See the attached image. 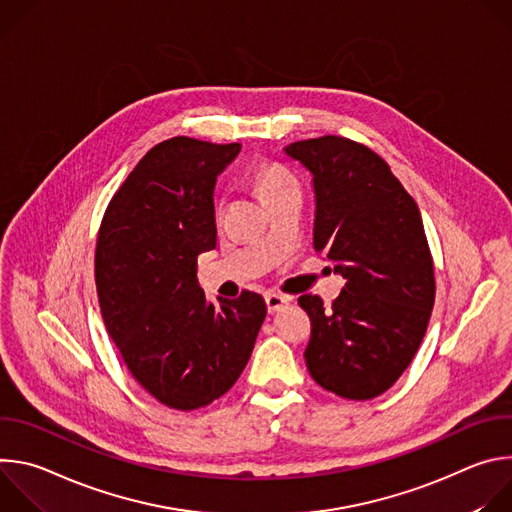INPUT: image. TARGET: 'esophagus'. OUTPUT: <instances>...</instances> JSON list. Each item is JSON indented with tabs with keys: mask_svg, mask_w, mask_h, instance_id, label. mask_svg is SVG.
Listing matches in <instances>:
<instances>
[{
	"mask_svg": "<svg viewBox=\"0 0 512 512\" xmlns=\"http://www.w3.org/2000/svg\"><path fill=\"white\" fill-rule=\"evenodd\" d=\"M291 302L289 296H283V294H275V291H269V294H265V304H267V312L269 314H275L279 312L283 306H287Z\"/></svg>",
	"mask_w": 512,
	"mask_h": 512,
	"instance_id": "1",
	"label": "esophagus"
}]
</instances>
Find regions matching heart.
<instances>
[{
  "mask_svg": "<svg viewBox=\"0 0 512 512\" xmlns=\"http://www.w3.org/2000/svg\"><path fill=\"white\" fill-rule=\"evenodd\" d=\"M253 184H255V190L257 194L261 196V200H271L291 188H300L296 176L291 174L285 166L281 164H261L253 176ZM218 206H221V202H218Z\"/></svg>",
  "mask_w": 512,
  "mask_h": 512,
  "instance_id": "heart-1",
  "label": "heart"
}]
</instances>
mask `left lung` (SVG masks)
<instances>
[{
	"label": "left lung",
	"instance_id": "obj_1",
	"mask_svg": "<svg viewBox=\"0 0 512 512\" xmlns=\"http://www.w3.org/2000/svg\"><path fill=\"white\" fill-rule=\"evenodd\" d=\"M285 154L314 176V249L346 279L332 308L312 294L298 300L312 320L308 371L344 399H373L409 367L431 316L421 212L389 164L358 141L324 135L289 143Z\"/></svg>",
	"mask_w": 512,
	"mask_h": 512
}]
</instances>
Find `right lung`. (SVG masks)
<instances>
[{
	"label": "right lung",
	"mask_w": 512,
	"mask_h": 512,
	"mask_svg": "<svg viewBox=\"0 0 512 512\" xmlns=\"http://www.w3.org/2000/svg\"><path fill=\"white\" fill-rule=\"evenodd\" d=\"M239 143L166 139L111 198L97 237L101 316L133 379L162 405L192 411L241 377L265 320L255 291L208 304L196 259L216 247L212 192Z\"/></svg>",
	"instance_id": "obj_1"
}]
</instances>
